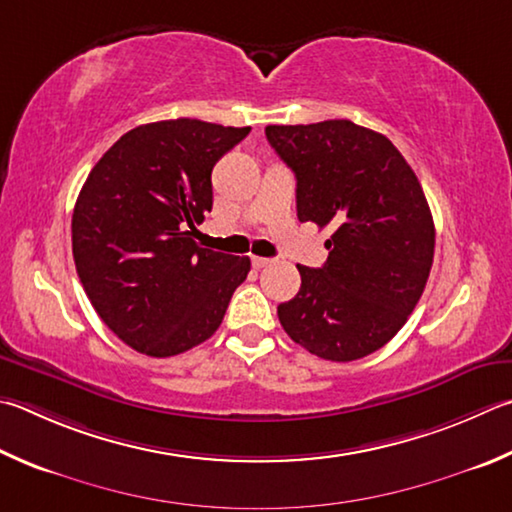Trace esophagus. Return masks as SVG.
<instances>
[{
    "label": "esophagus",
    "mask_w": 512,
    "mask_h": 512,
    "mask_svg": "<svg viewBox=\"0 0 512 512\" xmlns=\"http://www.w3.org/2000/svg\"><path fill=\"white\" fill-rule=\"evenodd\" d=\"M250 262H253L255 268H264V266L271 264L273 259H268V257H253V259H250Z\"/></svg>",
    "instance_id": "esophagus-1"
}]
</instances>
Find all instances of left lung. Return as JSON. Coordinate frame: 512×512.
Masks as SVG:
<instances>
[{"label": "left lung", "instance_id": "8db88e82", "mask_svg": "<svg viewBox=\"0 0 512 512\" xmlns=\"http://www.w3.org/2000/svg\"><path fill=\"white\" fill-rule=\"evenodd\" d=\"M297 179V219L331 228L322 268L277 306L284 331L318 358L349 362L385 347L421 300L434 221L421 183L387 136L351 120L268 125Z\"/></svg>", "mask_w": 512, "mask_h": 512}]
</instances>
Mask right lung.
<instances>
[{"label": "right lung", "mask_w": 512, "mask_h": 512, "mask_svg": "<svg viewBox=\"0 0 512 512\" xmlns=\"http://www.w3.org/2000/svg\"><path fill=\"white\" fill-rule=\"evenodd\" d=\"M197 118L132 129L102 154L71 219L76 271L116 336L152 358L206 342L224 320L248 257L201 248L212 167L248 136Z\"/></svg>", "instance_id": "1"}]
</instances>
